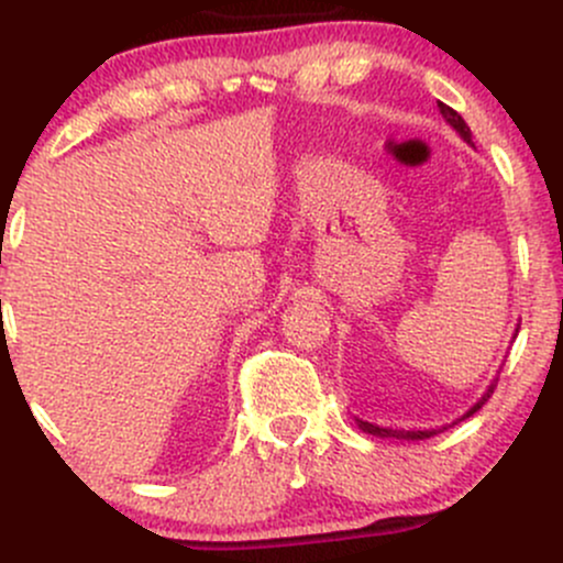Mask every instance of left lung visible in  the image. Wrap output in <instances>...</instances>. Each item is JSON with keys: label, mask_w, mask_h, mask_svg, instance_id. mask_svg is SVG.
<instances>
[{"label": "left lung", "mask_w": 563, "mask_h": 563, "mask_svg": "<svg viewBox=\"0 0 563 563\" xmlns=\"http://www.w3.org/2000/svg\"><path fill=\"white\" fill-rule=\"evenodd\" d=\"M437 108H440L442 115H445V121L451 123V126L455 129V132L461 134V137H464L466 142H472V132H470V126H466L464 118H461L459 112H455L453 108H448V104H442V102H437ZM494 388H496V386H490V388H488V394H485L483 399L477 401V405L472 407V410L466 412L464 418L475 416V412L481 410V407L485 405V401L490 399V394H494ZM356 423H358V429H361V431H366V434H377V437H396V440H429V437H434V434H437V429H431V431H394V429H383V426L369 423V421H356Z\"/></svg>", "instance_id": "obj_1"}]
</instances>
